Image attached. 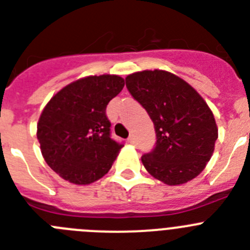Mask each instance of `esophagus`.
<instances>
[{
  "mask_svg": "<svg viewBox=\"0 0 250 250\" xmlns=\"http://www.w3.org/2000/svg\"><path fill=\"white\" fill-rule=\"evenodd\" d=\"M127 141H129L130 144H132V145L136 144V139H135V136H134V135H130L129 139H127Z\"/></svg>",
  "mask_w": 250,
  "mask_h": 250,
  "instance_id": "obj_1",
  "label": "esophagus"
}]
</instances>
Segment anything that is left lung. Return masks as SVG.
<instances>
[{"instance_id": "left-lung-1", "label": "left lung", "mask_w": 250, "mask_h": 250, "mask_svg": "<svg viewBox=\"0 0 250 250\" xmlns=\"http://www.w3.org/2000/svg\"><path fill=\"white\" fill-rule=\"evenodd\" d=\"M125 83L154 123L155 146L141 156L145 169L167 185L199 175L218 139L214 115L202 96L180 77L161 70L135 72Z\"/></svg>"}]
</instances>
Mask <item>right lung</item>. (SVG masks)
<instances>
[{
  "mask_svg": "<svg viewBox=\"0 0 250 250\" xmlns=\"http://www.w3.org/2000/svg\"><path fill=\"white\" fill-rule=\"evenodd\" d=\"M116 75L89 76L70 83L48 101L37 125L45 161L70 183L103 178L124 146L111 138L106 106L124 87Z\"/></svg>",
  "mask_w": 250,
  "mask_h": 250,
  "instance_id": "right-lung-1",
  "label": "right lung"
}]
</instances>
